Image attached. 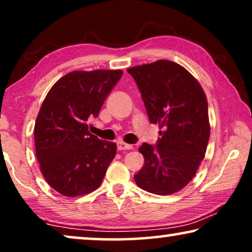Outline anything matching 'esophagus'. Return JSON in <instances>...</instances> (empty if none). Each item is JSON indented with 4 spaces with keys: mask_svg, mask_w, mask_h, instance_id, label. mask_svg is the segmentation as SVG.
<instances>
[{
    "mask_svg": "<svg viewBox=\"0 0 252 252\" xmlns=\"http://www.w3.org/2000/svg\"><path fill=\"white\" fill-rule=\"evenodd\" d=\"M133 148L132 144H127L125 142H123V141H120V142L117 143V149L118 150H130Z\"/></svg>",
    "mask_w": 252,
    "mask_h": 252,
    "instance_id": "esophagus-1",
    "label": "esophagus"
}]
</instances>
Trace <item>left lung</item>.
<instances>
[{"label": "left lung", "mask_w": 252, "mask_h": 252, "mask_svg": "<svg viewBox=\"0 0 252 252\" xmlns=\"http://www.w3.org/2000/svg\"><path fill=\"white\" fill-rule=\"evenodd\" d=\"M135 80L151 124L159 126L156 146L143 143L144 165L134 175L141 189L174 194L195 177L210 137L208 101L199 82L166 60L127 68Z\"/></svg>", "instance_id": "obj_1"}]
</instances>
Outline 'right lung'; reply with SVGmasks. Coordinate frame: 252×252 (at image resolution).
<instances>
[{
  "mask_svg": "<svg viewBox=\"0 0 252 252\" xmlns=\"http://www.w3.org/2000/svg\"><path fill=\"white\" fill-rule=\"evenodd\" d=\"M122 70L73 71L61 78L44 98L34 126L40 170L51 188L75 197L101 186L116 156L115 142L89 133Z\"/></svg>",
  "mask_w": 252,
  "mask_h": 252,
  "instance_id": "right-lung-1",
  "label": "right lung"
}]
</instances>
